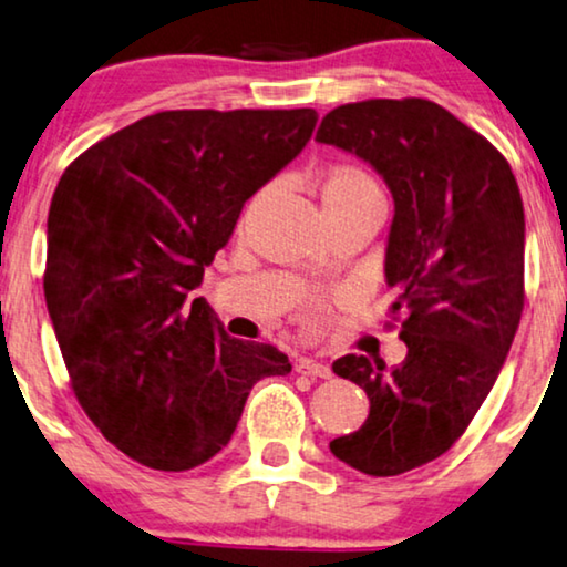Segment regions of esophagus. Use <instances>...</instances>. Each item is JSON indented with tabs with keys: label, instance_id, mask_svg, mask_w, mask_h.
<instances>
[{
	"label": "esophagus",
	"instance_id": "esophagus-1",
	"mask_svg": "<svg viewBox=\"0 0 567 567\" xmlns=\"http://www.w3.org/2000/svg\"><path fill=\"white\" fill-rule=\"evenodd\" d=\"M296 371L300 375H311V379H331V368L327 365V362L311 360V358L300 360L298 365H296Z\"/></svg>",
	"mask_w": 567,
	"mask_h": 567
}]
</instances>
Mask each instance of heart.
Segmentation results:
<instances>
[{
  "label": "heart",
  "mask_w": 567,
  "mask_h": 567,
  "mask_svg": "<svg viewBox=\"0 0 567 567\" xmlns=\"http://www.w3.org/2000/svg\"><path fill=\"white\" fill-rule=\"evenodd\" d=\"M368 194H379L373 178L365 171H360L358 165L350 163H334L329 165L327 173L321 178V202L323 207H337L344 202L362 199Z\"/></svg>",
  "instance_id": "1"
}]
</instances>
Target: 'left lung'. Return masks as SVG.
<instances>
[{
    "mask_svg": "<svg viewBox=\"0 0 567 567\" xmlns=\"http://www.w3.org/2000/svg\"><path fill=\"white\" fill-rule=\"evenodd\" d=\"M316 140L371 163L394 196L386 279L406 358L334 360L371 414L329 443L352 470L394 477L446 454L501 373L524 311V202L501 150L425 97L344 103Z\"/></svg>",
    "mask_w": 567,
    "mask_h": 567,
    "instance_id": "8db88e82",
    "label": "left lung"
}]
</instances>
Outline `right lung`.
Listing matches in <instances>:
<instances>
[{
    "label": "right lung",
    "instance_id": "right-lung-1",
    "mask_svg": "<svg viewBox=\"0 0 567 567\" xmlns=\"http://www.w3.org/2000/svg\"><path fill=\"white\" fill-rule=\"evenodd\" d=\"M316 121L313 109L161 111L95 142L59 178L49 316L80 406L134 462H209L254 383L292 371L277 347L225 334L192 290Z\"/></svg>",
    "mask_w": 567,
    "mask_h": 567
}]
</instances>
